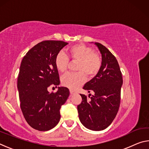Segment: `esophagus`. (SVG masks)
Instances as JSON below:
<instances>
[{
	"instance_id": "esophagus-1",
	"label": "esophagus",
	"mask_w": 149,
	"mask_h": 149,
	"mask_svg": "<svg viewBox=\"0 0 149 149\" xmlns=\"http://www.w3.org/2000/svg\"><path fill=\"white\" fill-rule=\"evenodd\" d=\"M70 95H73L74 94H75V92L72 90H70Z\"/></svg>"
}]
</instances>
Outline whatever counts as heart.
Returning a JSON list of instances; mask_svg holds the SVG:
<instances>
[{"label": "heart", "instance_id": "heart-1", "mask_svg": "<svg viewBox=\"0 0 149 149\" xmlns=\"http://www.w3.org/2000/svg\"><path fill=\"white\" fill-rule=\"evenodd\" d=\"M68 58L62 52L55 58V66L58 71L64 73L67 71L69 59L72 62H77L76 73H69L61 78L62 84L70 89L75 90L86 81V75L89 77H95L99 72L102 66V59L97 52L91 47L85 45H75L67 50Z\"/></svg>", "mask_w": 149, "mask_h": 149}]
</instances>
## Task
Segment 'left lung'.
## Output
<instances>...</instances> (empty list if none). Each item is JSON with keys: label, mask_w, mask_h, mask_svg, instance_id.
<instances>
[{"label": "left lung", "mask_w": 149, "mask_h": 149, "mask_svg": "<svg viewBox=\"0 0 149 149\" xmlns=\"http://www.w3.org/2000/svg\"><path fill=\"white\" fill-rule=\"evenodd\" d=\"M102 56V66L97 75L85 84L84 89L94 92L88 99L80 94L82 101L77 106L80 122L87 129L101 131L109 126L116 116L120 104L122 72L116 57L107 48L95 42Z\"/></svg>", "instance_id": "left-lung-1"}]
</instances>
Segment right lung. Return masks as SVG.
I'll use <instances>...</instances> for the list:
<instances>
[{
	"label": "right lung",
	"instance_id": "obj_1",
	"mask_svg": "<svg viewBox=\"0 0 149 149\" xmlns=\"http://www.w3.org/2000/svg\"><path fill=\"white\" fill-rule=\"evenodd\" d=\"M68 42L44 41L30 49L22 60L17 77L20 107L26 122L35 130L52 129L60 119V109L70 95L67 87H58L56 93L48 87L60 84L55 58Z\"/></svg>",
	"mask_w": 149,
	"mask_h": 149
}]
</instances>
